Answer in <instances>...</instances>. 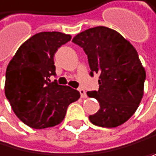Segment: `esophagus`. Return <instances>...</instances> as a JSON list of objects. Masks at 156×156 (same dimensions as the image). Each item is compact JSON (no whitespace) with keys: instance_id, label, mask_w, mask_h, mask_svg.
<instances>
[{"instance_id":"1","label":"esophagus","mask_w":156,"mask_h":156,"mask_svg":"<svg viewBox=\"0 0 156 156\" xmlns=\"http://www.w3.org/2000/svg\"><path fill=\"white\" fill-rule=\"evenodd\" d=\"M78 90H79L80 94H81V97H82V98H86V97H87V94H86V90H85L83 88H79Z\"/></svg>"}]
</instances>
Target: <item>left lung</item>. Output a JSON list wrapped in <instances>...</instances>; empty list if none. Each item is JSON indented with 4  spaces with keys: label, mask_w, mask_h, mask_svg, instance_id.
I'll return each instance as SVG.
<instances>
[{
    "label": "left lung",
    "mask_w": 156,
    "mask_h": 156,
    "mask_svg": "<svg viewBox=\"0 0 156 156\" xmlns=\"http://www.w3.org/2000/svg\"><path fill=\"white\" fill-rule=\"evenodd\" d=\"M72 42L88 56L90 75L99 74V89L88 91L99 102L89 117L91 123L117 127L131 117L144 94L146 71L138 53L122 34L107 27H95L75 35Z\"/></svg>",
    "instance_id": "left-lung-1"
}]
</instances>
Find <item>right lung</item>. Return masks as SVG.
Returning a JSON list of instances; mask_svg holds the SVG:
<instances>
[{"mask_svg":"<svg viewBox=\"0 0 156 156\" xmlns=\"http://www.w3.org/2000/svg\"><path fill=\"white\" fill-rule=\"evenodd\" d=\"M71 39L70 34L43 32L19 47L5 72V94L15 115L28 126L42 129L62 122L79 91L50 81L56 76L54 56Z\"/></svg>","mask_w":156,"mask_h":156,"instance_id":"obj_1","label":"right lung"}]
</instances>
